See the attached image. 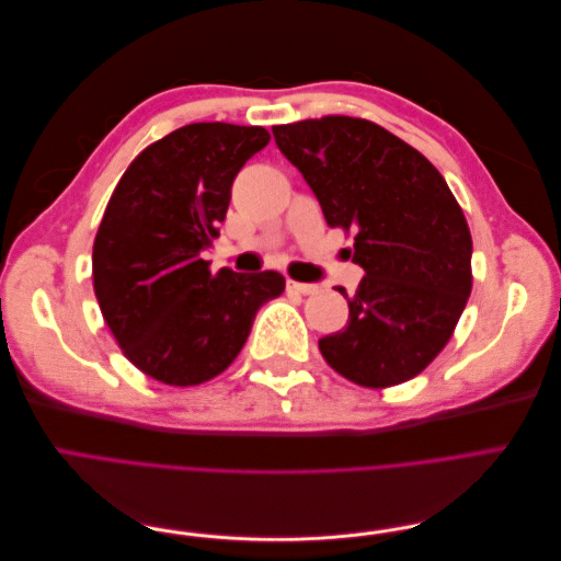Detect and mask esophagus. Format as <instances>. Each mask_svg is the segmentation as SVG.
Returning a JSON list of instances; mask_svg holds the SVG:
<instances>
[{"mask_svg": "<svg viewBox=\"0 0 561 561\" xmlns=\"http://www.w3.org/2000/svg\"><path fill=\"white\" fill-rule=\"evenodd\" d=\"M287 290L299 293V295H316L318 285L313 283H297V280H287Z\"/></svg>", "mask_w": 561, "mask_h": 561, "instance_id": "34e87169", "label": "esophagus"}]
</instances>
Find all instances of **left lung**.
I'll list each match as a JSON object with an SVG mask.
<instances>
[{
  "label": "left lung",
  "instance_id": "obj_1",
  "mask_svg": "<svg viewBox=\"0 0 561 561\" xmlns=\"http://www.w3.org/2000/svg\"><path fill=\"white\" fill-rule=\"evenodd\" d=\"M283 157L307 180L330 227L355 229L365 278L322 358L348 381L414 379L445 348L470 297L472 239L445 178L414 147L353 116L274 126Z\"/></svg>",
  "mask_w": 561,
  "mask_h": 561
}]
</instances>
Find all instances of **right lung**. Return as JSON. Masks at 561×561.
Segmentation results:
<instances>
[{"label": "right lung", "mask_w": 561, "mask_h": 561, "mask_svg": "<svg viewBox=\"0 0 561 561\" xmlns=\"http://www.w3.org/2000/svg\"><path fill=\"white\" fill-rule=\"evenodd\" d=\"M271 140L262 126L190 124L140 151L118 180L93 243V287L118 346L147 377L208 381L233 363L278 271H210L201 252L225 222L231 184Z\"/></svg>", "instance_id": "add662e5"}]
</instances>
